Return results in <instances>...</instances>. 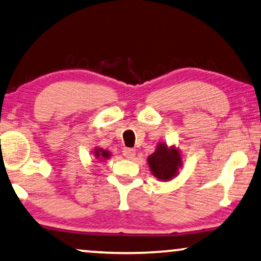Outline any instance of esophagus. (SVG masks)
Instances as JSON below:
<instances>
[{
    "label": "esophagus",
    "mask_w": 261,
    "mask_h": 261,
    "mask_svg": "<svg viewBox=\"0 0 261 261\" xmlns=\"http://www.w3.org/2000/svg\"><path fill=\"white\" fill-rule=\"evenodd\" d=\"M123 155H124V157H125V159H127V160H132L135 157V155H136V151L134 149H130V148H125L123 150Z\"/></svg>",
    "instance_id": "obj_1"
}]
</instances>
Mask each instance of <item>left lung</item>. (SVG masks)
<instances>
[{"mask_svg":"<svg viewBox=\"0 0 261 261\" xmlns=\"http://www.w3.org/2000/svg\"><path fill=\"white\" fill-rule=\"evenodd\" d=\"M148 164L155 177L169 181L177 175L178 168L182 167V159L174 146L168 148L166 143H160L156 151L148 157Z\"/></svg>","mask_w":261,"mask_h":261,"instance_id":"left-lung-1","label":"left lung"}]
</instances>
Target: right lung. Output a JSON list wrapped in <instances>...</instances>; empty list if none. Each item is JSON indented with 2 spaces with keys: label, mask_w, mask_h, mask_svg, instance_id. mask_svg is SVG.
I'll use <instances>...</instances> for the list:
<instances>
[{
  "label": "right lung",
  "mask_w": 261,
  "mask_h": 261,
  "mask_svg": "<svg viewBox=\"0 0 261 261\" xmlns=\"http://www.w3.org/2000/svg\"><path fill=\"white\" fill-rule=\"evenodd\" d=\"M94 156H95V159H97V160L100 159L101 161H104L106 159H109L110 152L108 151V150H104L101 148H95L94 149Z\"/></svg>",
  "instance_id": "right-lung-1"
}]
</instances>
